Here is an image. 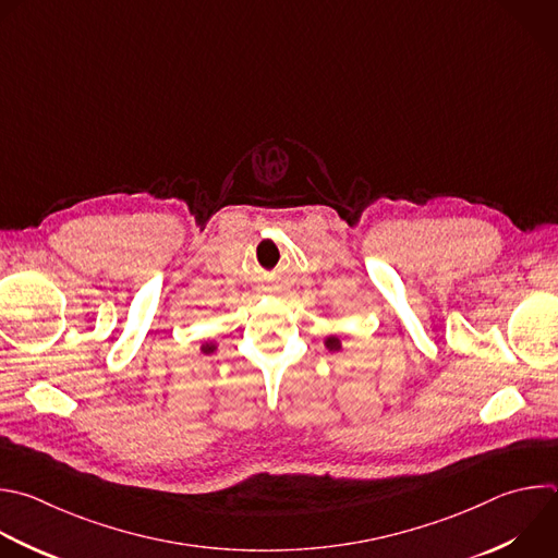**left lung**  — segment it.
Here are the masks:
<instances>
[{
	"mask_svg": "<svg viewBox=\"0 0 558 558\" xmlns=\"http://www.w3.org/2000/svg\"><path fill=\"white\" fill-rule=\"evenodd\" d=\"M324 348H326L328 352H337V350H341V341H339V337H335V335L326 337V339H324Z\"/></svg>",
	"mask_w": 558,
	"mask_h": 558,
	"instance_id": "1",
	"label": "left lung"
}]
</instances>
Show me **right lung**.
Returning a JSON list of instances; mask_svg holds the SVG:
<instances>
[{"instance_id":"obj_1","label":"right lung","mask_w":558,"mask_h":558,"mask_svg":"<svg viewBox=\"0 0 558 558\" xmlns=\"http://www.w3.org/2000/svg\"><path fill=\"white\" fill-rule=\"evenodd\" d=\"M217 350H219L217 343H204V345H202V352H204V354H213V352H217Z\"/></svg>"}]
</instances>
